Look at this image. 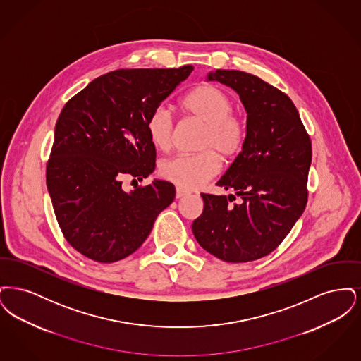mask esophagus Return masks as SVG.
I'll list each match as a JSON object with an SVG mask.
<instances>
[{
    "mask_svg": "<svg viewBox=\"0 0 361 361\" xmlns=\"http://www.w3.org/2000/svg\"><path fill=\"white\" fill-rule=\"evenodd\" d=\"M189 192H187L185 189L180 188V187H177L176 188V197L177 199H181V197H184V196H187Z\"/></svg>",
    "mask_w": 361,
    "mask_h": 361,
    "instance_id": "1",
    "label": "esophagus"
}]
</instances>
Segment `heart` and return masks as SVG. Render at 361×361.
Wrapping results in <instances>:
<instances>
[{
	"instance_id": "obj_1",
	"label": "heart",
	"mask_w": 361,
	"mask_h": 361,
	"mask_svg": "<svg viewBox=\"0 0 361 361\" xmlns=\"http://www.w3.org/2000/svg\"><path fill=\"white\" fill-rule=\"evenodd\" d=\"M181 108L187 116L204 124L199 145L204 152L168 158L159 165V174L180 188H197L219 173L221 157L230 162L242 153L247 126L243 116L233 111L231 97L212 84L193 87L183 99ZM146 133L154 147L168 150L174 135L172 114L165 106H157L147 118Z\"/></svg>"
}]
</instances>
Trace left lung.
<instances>
[{
  "mask_svg": "<svg viewBox=\"0 0 361 361\" xmlns=\"http://www.w3.org/2000/svg\"><path fill=\"white\" fill-rule=\"evenodd\" d=\"M208 80L240 94L247 112V139L216 183L235 195L202 193L204 209L192 231L215 257L255 261L275 250L306 208L311 140L291 99L257 75L216 70ZM237 197L240 200L233 204Z\"/></svg>",
  "mask_w": 361,
  "mask_h": 361,
  "instance_id": "obj_1",
  "label": "left lung"
}]
</instances>
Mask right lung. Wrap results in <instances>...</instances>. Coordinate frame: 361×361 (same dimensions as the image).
<instances>
[{
	"mask_svg": "<svg viewBox=\"0 0 361 361\" xmlns=\"http://www.w3.org/2000/svg\"><path fill=\"white\" fill-rule=\"evenodd\" d=\"M192 70L109 71L65 104L46 183L63 237L85 257L109 264L133 255L174 200L172 183L154 180L130 193L121 183L154 171L146 121Z\"/></svg>",
	"mask_w": 361,
	"mask_h": 361,
	"instance_id": "right-lung-1",
	"label": "right lung"
}]
</instances>
